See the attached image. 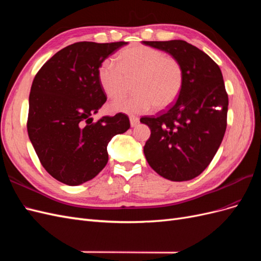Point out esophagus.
<instances>
[{"mask_svg": "<svg viewBox=\"0 0 261 261\" xmlns=\"http://www.w3.org/2000/svg\"><path fill=\"white\" fill-rule=\"evenodd\" d=\"M129 121H130V126L132 127H136V126L139 124V118L136 116H130L129 117Z\"/></svg>", "mask_w": 261, "mask_h": 261, "instance_id": "34e87169", "label": "esophagus"}]
</instances>
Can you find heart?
Masks as SVG:
<instances>
[{
  "instance_id": "heart-1",
  "label": "heart",
  "mask_w": 261,
  "mask_h": 261,
  "mask_svg": "<svg viewBox=\"0 0 261 261\" xmlns=\"http://www.w3.org/2000/svg\"><path fill=\"white\" fill-rule=\"evenodd\" d=\"M117 61L107 59L99 67V82L110 98L125 91L128 80L135 77L130 96L116 99L111 103L114 112L144 114L171 107L183 88L184 74L178 61L164 52L143 44L123 49Z\"/></svg>"
}]
</instances>
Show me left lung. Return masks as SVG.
Listing matches in <instances>:
<instances>
[{
    "label": "left lung",
    "mask_w": 261,
    "mask_h": 261,
    "mask_svg": "<svg viewBox=\"0 0 261 261\" xmlns=\"http://www.w3.org/2000/svg\"><path fill=\"white\" fill-rule=\"evenodd\" d=\"M143 42L172 55L184 74L173 106L156 116L140 118L151 130L145 156L164 178L193 179L208 167L224 137L228 98L222 73L209 55L184 40Z\"/></svg>",
    "instance_id": "left-lung-1"
}]
</instances>
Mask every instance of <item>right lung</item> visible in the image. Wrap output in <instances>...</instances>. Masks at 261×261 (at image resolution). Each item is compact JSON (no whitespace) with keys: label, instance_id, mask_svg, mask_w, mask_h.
I'll use <instances>...</instances> for the list:
<instances>
[{"label":"right lung","instance_id":"1","mask_svg":"<svg viewBox=\"0 0 261 261\" xmlns=\"http://www.w3.org/2000/svg\"><path fill=\"white\" fill-rule=\"evenodd\" d=\"M127 42H76L44 63L29 94L27 130L42 167L69 186L92 179L109 160L108 144L130 127L123 113L93 123L107 96L99 67Z\"/></svg>","mask_w":261,"mask_h":261}]
</instances>
